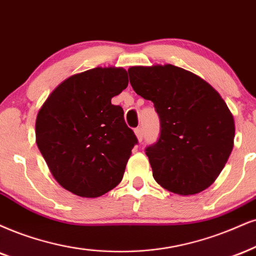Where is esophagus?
Returning <instances> with one entry per match:
<instances>
[{"label":"esophagus","instance_id":"obj_1","mask_svg":"<svg viewBox=\"0 0 256 256\" xmlns=\"http://www.w3.org/2000/svg\"><path fill=\"white\" fill-rule=\"evenodd\" d=\"M135 135H136L138 141H142V138H144V129H142V127H138L136 129H135Z\"/></svg>","mask_w":256,"mask_h":256}]
</instances>
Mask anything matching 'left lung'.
Instances as JSON below:
<instances>
[{"mask_svg":"<svg viewBox=\"0 0 256 256\" xmlns=\"http://www.w3.org/2000/svg\"><path fill=\"white\" fill-rule=\"evenodd\" d=\"M128 74L160 118V136L146 148L156 182L182 196L209 188L234 147V118L224 100L197 74L171 64L133 66Z\"/></svg>","mask_w":256,"mask_h":256,"instance_id":"obj_1","label":"left lung"}]
</instances>
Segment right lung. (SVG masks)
I'll use <instances>...</instances> for the list:
<instances>
[{
	"mask_svg": "<svg viewBox=\"0 0 256 256\" xmlns=\"http://www.w3.org/2000/svg\"><path fill=\"white\" fill-rule=\"evenodd\" d=\"M127 85L122 68H91L59 84L38 112V148L56 180L80 197H100L122 180L138 138L112 98Z\"/></svg>",
	"mask_w": 256,
	"mask_h": 256,
	"instance_id": "obj_1",
	"label": "right lung"
}]
</instances>
